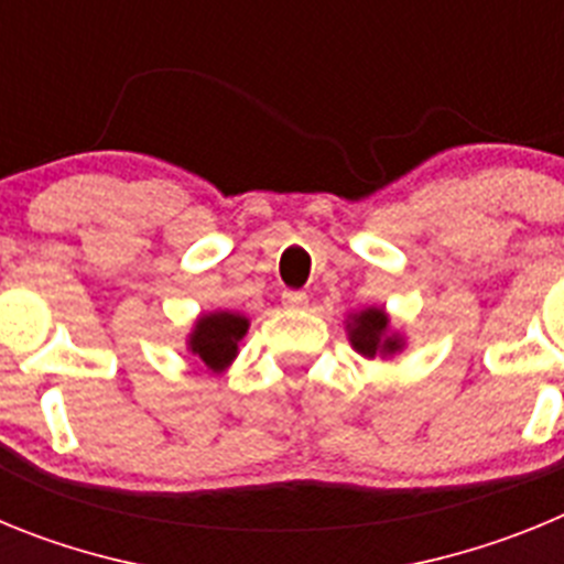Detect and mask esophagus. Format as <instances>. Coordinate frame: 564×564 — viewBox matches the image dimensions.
I'll list each match as a JSON object with an SVG mask.
<instances>
[{"label": "esophagus", "mask_w": 564, "mask_h": 564, "mask_svg": "<svg viewBox=\"0 0 564 564\" xmlns=\"http://www.w3.org/2000/svg\"><path fill=\"white\" fill-rule=\"evenodd\" d=\"M282 305H285L288 311H305V307H307V293L285 291V293H282Z\"/></svg>", "instance_id": "obj_1"}]
</instances>
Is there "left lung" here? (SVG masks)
<instances>
[{
  "label": "left lung",
  "mask_w": 564,
  "mask_h": 564,
  "mask_svg": "<svg viewBox=\"0 0 564 564\" xmlns=\"http://www.w3.org/2000/svg\"><path fill=\"white\" fill-rule=\"evenodd\" d=\"M350 347L364 358H392L406 347V338L392 330L390 313L383 307H364L347 316L344 322Z\"/></svg>",
  "instance_id": "obj_1"
}]
</instances>
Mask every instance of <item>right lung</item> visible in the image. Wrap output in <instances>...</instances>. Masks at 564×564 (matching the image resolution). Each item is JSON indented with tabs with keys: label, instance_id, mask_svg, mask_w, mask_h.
<instances>
[{
	"label": "right lung",
	"instance_id": "obj_1",
	"mask_svg": "<svg viewBox=\"0 0 564 564\" xmlns=\"http://www.w3.org/2000/svg\"><path fill=\"white\" fill-rule=\"evenodd\" d=\"M251 318L237 311H212L200 313L194 318L192 330L186 336V350L197 361L220 376L231 367L234 358L239 356V341L246 338Z\"/></svg>",
	"mask_w": 564,
	"mask_h": 564
}]
</instances>
